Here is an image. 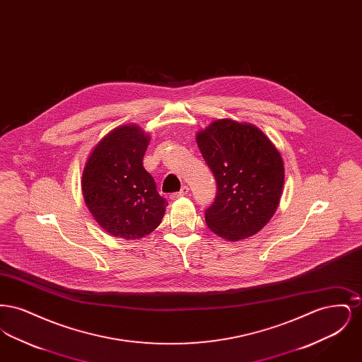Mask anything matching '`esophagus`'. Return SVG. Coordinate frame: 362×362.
I'll list each match as a JSON object with an SVG mask.
<instances>
[{
  "label": "esophagus",
  "instance_id": "1",
  "mask_svg": "<svg viewBox=\"0 0 362 362\" xmlns=\"http://www.w3.org/2000/svg\"><path fill=\"white\" fill-rule=\"evenodd\" d=\"M189 186H183L179 192H173V194H171L170 198L173 201V199H177V198H180V197H185L186 194H189Z\"/></svg>",
  "mask_w": 362,
  "mask_h": 362
}]
</instances>
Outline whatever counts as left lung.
Returning a JSON list of instances; mask_svg holds the SVG:
<instances>
[{
	"mask_svg": "<svg viewBox=\"0 0 362 362\" xmlns=\"http://www.w3.org/2000/svg\"><path fill=\"white\" fill-rule=\"evenodd\" d=\"M197 144L216 177L217 194L205 210L211 232L225 240L250 238L270 221L284 187V161L258 127L214 121Z\"/></svg>",
	"mask_w": 362,
	"mask_h": 362,
	"instance_id": "8db88e82",
	"label": "left lung"
}]
</instances>
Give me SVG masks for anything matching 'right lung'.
<instances>
[{"mask_svg": "<svg viewBox=\"0 0 362 362\" xmlns=\"http://www.w3.org/2000/svg\"><path fill=\"white\" fill-rule=\"evenodd\" d=\"M149 137L138 126H121L96 145L83 173L86 206L112 236L141 239L160 225L167 199L142 160Z\"/></svg>", "mask_w": 362, "mask_h": 362, "instance_id": "right-lung-1", "label": "right lung"}]
</instances>
